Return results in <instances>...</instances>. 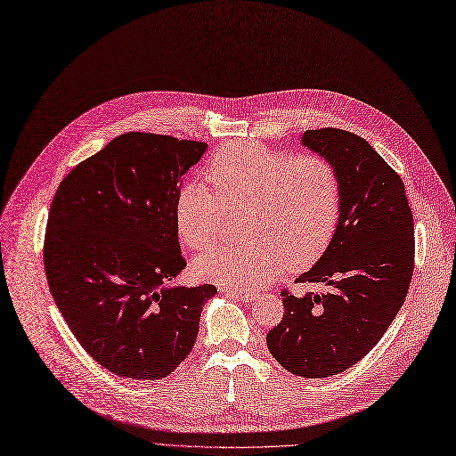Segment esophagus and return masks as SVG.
Returning a JSON list of instances; mask_svg holds the SVG:
<instances>
[{
	"instance_id": "1",
	"label": "esophagus",
	"mask_w": 456,
	"mask_h": 456,
	"mask_svg": "<svg viewBox=\"0 0 456 456\" xmlns=\"http://www.w3.org/2000/svg\"><path fill=\"white\" fill-rule=\"evenodd\" d=\"M220 292H225L227 296H232V298H236V300H244V302L255 300V292H249V290H236L231 287H220Z\"/></svg>"
}]
</instances>
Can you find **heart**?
Segmentation results:
<instances>
[{
	"mask_svg": "<svg viewBox=\"0 0 456 456\" xmlns=\"http://www.w3.org/2000/svg\"><path fill=\"white\" fill-rule=\"evenodd\" d=\"M207 190L190 183L175 200L181 242L205 249L220 239L224 210L248 208L253 242L220 246L195 261L203 280L231 289L265 287L289 265L304 268L330 246L339 225L343 184L338 166L314 152L294 154L265 145L229 143L205 167Z\"/></svg>",
	"mask_w": 456,
	"mask_h": 456,
	"instance_id": "b5f03b06",
	"label": "heart"
}]
</instances>
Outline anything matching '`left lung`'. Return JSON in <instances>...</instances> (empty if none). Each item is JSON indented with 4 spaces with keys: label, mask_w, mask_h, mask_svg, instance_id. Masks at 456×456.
Returning a JSON list of instances; mask_svg holds the SVG:
<instances>
[{
    "label": "left lung",
    "mask_w": 456,
    "mask_h": 456,
    "mask_svg": "<svg viewBox=\"0 0 456 456\" xmlns=\"http://www.w3.org/2000/svg\"><path fill=\"white\" fill-rule=\"evenodd\" d=\"M302 143L341 175L338 231L296 280L330 290H281L283 321L268 331L266 345L289 372L326 379L365 358L401 311L413 273V214L403 179L363 137L328 126L307 130Z\"/></svg>",
    "instance_id": "obj_1"
}]
</instances>
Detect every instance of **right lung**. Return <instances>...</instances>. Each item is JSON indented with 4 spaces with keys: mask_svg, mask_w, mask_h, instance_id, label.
<instances>
[{
    "mask_svg": "<svg viewBox=\"0 0 456 456\" xmlns=\"http://www.w3.org/2000/svg\"><path fill=\"white\" fill-rule=\"evenodd\" d=\"M207 143L126 132L59 184L45 234L48 287L74 338L110 372L166 379L193 348L214 285L167 287L186 266L175 224Z\"/></svg>",
    "mask_w": 456,
    "mask_h": 456,
    "instance_id": "add662e5",
    "label": "right lung"
}]
</instances>
